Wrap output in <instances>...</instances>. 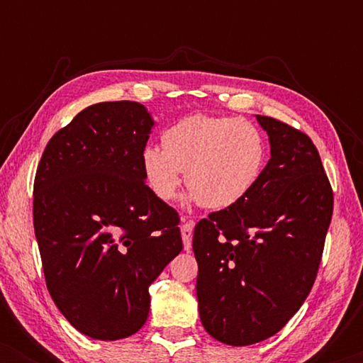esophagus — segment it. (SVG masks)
<instances>
[{"instance_id": "34e87169", "label": "esophagus", "mask_w": 363, "mask_h": 363, "mask_svg": "<svg viewBox=\"0 0 363 363\" xmlns=\"http://www.w3.org/2000/svg\"><path fill=\"white\" fill-rule=\"evenodd\" d=\"M182 240H183V247L185 250H191V236H193V223L188 221L185 225H182Z\"/></svg>"}]
</instances>
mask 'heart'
Returning <instances> with one entry per match:
<instances>
[{"mask_svg": "<svg viewBox=\"0 0 363 363\" xmlns=\"http://www.w3.org/2000/svg\"><path fill=\"white\" fill-rule=\"evenodd\" d=\"M163 148L147 145L140 163L147 185L163 201L185 182L190 198L208 210H226L250 195L264 172L262 132L242 117L191 113L162 133Z\"/></svg>", "mask_w": 363, "mask_h": 363, "instance_id": "heart-1", "label": "heart"}]
</instances>
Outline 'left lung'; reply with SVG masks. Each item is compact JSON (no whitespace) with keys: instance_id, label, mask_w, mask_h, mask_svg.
Wrapping results in <instances>:
<instances>
[{"instance_id":"left-lung-1","label":"left lung","mask_w":363,"mask_h":363,"mask_svg":"<svg viewBox=\"0 0 363 363\" xmlns=\"http://www.w3.org/2000/svg\"><path fill=\"white\" fill-rule=\"evenodd\" d=\"M271 158L250 195L193 233L201 324L242 347L277 334L301 309L319 271L334 193L309 137L256 116Z\"/></svg>"}]
</instances>
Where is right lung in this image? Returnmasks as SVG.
Here are the masks:
<instances>
[{
	"label": "right lung",
	"instance_id": "1",
	"mask_svg": "<svg viewBox=\"0 0 363 363\" xmlns=\"http://www.w3.org/2000/svg\"><path fill=\"white\" fill-rule=\"evenodd\" d=\"M153 125L138 102L94 104L49 140L34 178L49 294L97 340L125 339L145 324L148 286L183 250L178 213L142 172Z\"/></svg>",
	"mask_w": 363,
	"mask_h": 363
}]
</instances>
